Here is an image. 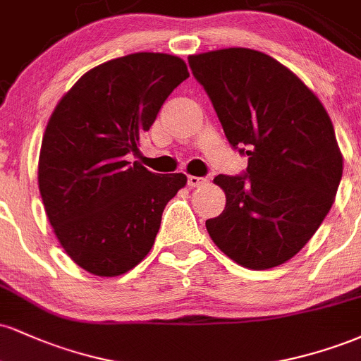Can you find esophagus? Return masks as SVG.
<instances>
[{
	"instance_id": "34e87169",
	"label": "esophagus",
	"mask_w": 361,
	"mask_h": 361,
	"mask_svg": "<svg viewBox=\"0 0 361 361\" xmlns=\"http://www.w3.org/2000/svg\"><path fill=\"white\" fill-rule=\"evenodd\" d=\"M205 178H200V176H188V186L190 188H197V186H202L205 183Z\"/></svg>"
}]
</instances>
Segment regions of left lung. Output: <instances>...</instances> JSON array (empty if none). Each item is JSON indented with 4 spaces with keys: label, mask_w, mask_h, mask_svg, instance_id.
<instances>
[{
    "label": "left lung",
    "mask_w": 361,
    "mask_h": 361,
    "mask_svg": "<svg viewBox=\"0 0 361 361\" xmlns=\"http://www.w3.org/2000/svg\"><path fill=\"white\" fill-rule=\"evenodd\" d=\"M233 147L247 156L244 176L219 175L226 209L205 222L224 255L268 270L299 252L334 204L343 176L333 122L312 90L252 49L188 56Z\"/></svg>",
    "instance_id": "obj_1"
}]
</instances>
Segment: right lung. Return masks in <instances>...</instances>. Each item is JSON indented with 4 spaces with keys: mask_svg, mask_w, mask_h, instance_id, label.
Masks as SVG:
<instances>
[{
    "mask_svg": "<svg viewBox=\"0 0 361 361\" xmlns=\"http://www.w3.org/2000/svg\"><path fill=\"white\" fill-rule=\"evenodd\" d=\"M190 76L183 59L137 52L90 69L61 98L45 127L39 190L57 241L78 267L118 276L147 256L164 207L186 185L127 154Z\"/></svg>",
    "mask_w": 361,
    "mask_h": 361,
    "instance_id": "1",
    "label": "right lung"
}]
</instances>
